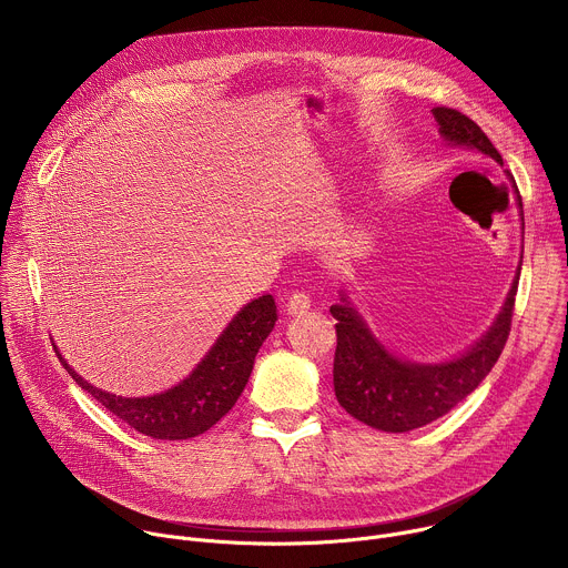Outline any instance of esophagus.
<instances>
[{
	"instance_id": "esophagus-1",
	"label": "esophagus",
	"mask_w": 568,
	"mask_h": 568,
	"mask_svg": "<svg viewBox=\"0 0 568 568\" xmlns=\"http://www.w3.org/2000/svg\"><path fill=\"white\" fill-rule=\"evenodd\" d=\"M310 305H312V298H310V294H305V292H294V294L287 298V312L294 314V316L307 312Z\"/></svg>"
}]
</instances>
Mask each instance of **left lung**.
Listing matches in <instances>:
<instances>
[{
	"mask_svg": "<svg viewBox=\"0 0 568 568\" xmlns=\"http://www.w3.org/2000/svg\"><path fill=\"white\" fill-rule=\"evenodd\" d=\"M432 112L440 125V136L449 145L480 152L504 166L499 150L469 116L452 108H434ZM519 215L524 220V211ZM519 274L521 263L490 331L463 355L440 364H416L388 353L342 292V303L331 307L337 318L333 382L342 407L359 423L388 434L412 432L443 418L497 364L510 335Z\"/></svg>",
	"mask_w": 568,
	"mask_h": 568,
	"instance_id": "1",
	"label": "left lung"
}]
</instances>
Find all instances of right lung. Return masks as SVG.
Segmentation results:
<instances>
[{"label": "right lung", "mask_w": 568, "mask_h": 568, "mask_svg": "<svg viewBox=\"0 0 568 568\" xmlns=\"http://www.w3.org/2000/svg\"><path fill=\"white\" fill-rule=\"evenodd\" d=\"M276 318L272 294L254 298L231 318L186 379L148 397H123L101 390L80 377L55 346L53 351L73 382L99 399L112 416L156 440H186L204 434L231 412L250 382L258 348L274 331Z\"/></svg>", "instance_id": "add662e5"}]
</instances>
